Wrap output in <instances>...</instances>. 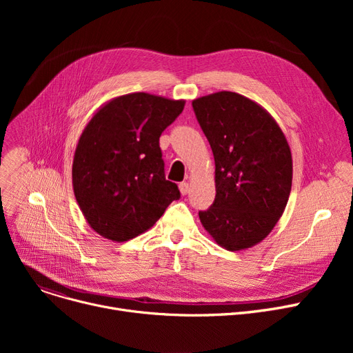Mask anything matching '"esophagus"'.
Returning <instances> with one entry per match:
<instances>
[{"label":"esophagus","mask_w":353,"mask_h":353,"mask_svg":"<svg viewBox=\"0 0 353 353\" xmlns=\"http://www.w3.org/2000/svg\"><path fill=\"white\" fill-rule=\"evenodd\" d=\"M179 189H180V193L183 196H186L190 192V184L188 181H183V183L179 184Z\"/></svg>","instance_id":"1"}]
</instances>
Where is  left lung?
<instances>
[{"instance_id": "1", "label": "left lung", "mask_w": 353, "mask_h": 353, "mask_svg": "<svg viewBox=\"0 0 353 353\" xmlns=\"http://www.w3.org/2000/svg\"><path fill=\"white\" fill-rule=\"evenodd\" d=\"M214 156L216 197L199 212L203 228L230 252L246 250L273 230L288 205L293 163L279 124L256 101L217 91L192 101Z\"/></svg>"}]
</instances>
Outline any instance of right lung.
I'll return each instance as SVG.
<instances>
[{
	"label": "right lung",
	"instance_id": "obj_1",
	"mask_svg": "<svg viewBox=\"0 0 353 353\" xmlns=\"http://www.w3.org/2000/svg\"><path fill=\"white\" fill-rule=\"evenodd\" d=\"M184 100L130 92L104 103L85 124L72 160L74 196L90 228L113 242L150 229L180 197L165 180L159 139Z\"/></svg>",
	"mask_w": 353,
	"mask_h": 353
}]
</instances>
